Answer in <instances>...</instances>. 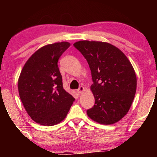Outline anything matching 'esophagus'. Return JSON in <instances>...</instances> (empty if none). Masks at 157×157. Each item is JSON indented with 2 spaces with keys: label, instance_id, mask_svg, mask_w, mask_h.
Masks as SVG:
<instances>
[{
  "label": "esophagus",
  "instance_id": "1",
  "mask_svg": "<svg viewBox=\"0 0 157 157\" xmlns=\"http://www.w3.org/2000/svg\"><path fill=\"white\" fill-rule=\"evenodd\" d=\"M83 90H84V87H83V86H80L78 89H77V92H78V94H81V92H82Z\"/></svg>",
  "mask_w": 157,
  "mask_h": 157
}]
</instances>
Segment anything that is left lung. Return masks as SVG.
I'll use <instances>...</instances> for the list:
<instances>
[{"label": "left lung", "mask_w": 157, "mask_h": 157, "mask_svg": "<svg viewBox=\"0 0 157 157\" xmlns=\"http://www.w3.org/2000/svg\"><path fill=\"white\" fill-rule=\"evenodd\" d=\"M74 46L86 59L91 72L95 104L86 111L88 117L105 125L119 121L129 110L136 94V76L132 63L108 43L81 40Z\"/></svg>", "instance_id": "8db88e82"}]
</instances>
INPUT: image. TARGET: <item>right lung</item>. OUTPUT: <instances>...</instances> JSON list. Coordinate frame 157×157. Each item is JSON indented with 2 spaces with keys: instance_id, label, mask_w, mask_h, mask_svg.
Segmentation results:
<instances>
[{
  "instance_id": "right-lung-1",
  "label": "right lung",
  "mask_w": 157,
  "mask_h": 157,
  "mask_svg": "<svg viewBox=\"0 0 157 157\" xmlns=\"http://www.w3.org/2000/svg\"><path fill=\"white\" fill-rule=\"evenodd\" d=\"M70 46L68 42L46 45L36 51L23 66L18 78V92L32 119L53 126L65 119L75 98L63 87L58 61Z\"/></svg>"
}]
</instances>
